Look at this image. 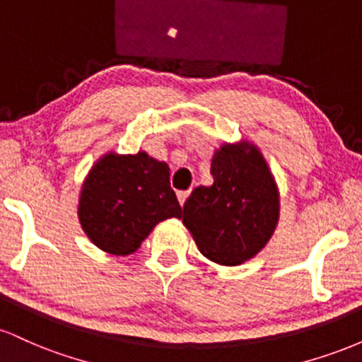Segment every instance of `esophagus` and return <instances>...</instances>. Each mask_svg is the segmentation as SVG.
I'll use <instances>...</instances> for the list:
<instances>
[{"label": "esophagus", "mask_w": 362, "mask_h": 362, "mask_svg": "<svg viewBox=\"0 0 362 362\" xmlns=\"http://www.w3.org/2000/svg\"><path fill=\"white\" fill-rule=\"evenodd\" d=\"M189 194H190V190H178V192H177L178 202H180L182 206L185 204V201H187V197H189Z\"/></svg>", "instance_id": "esophagus-1"}]
</instances>
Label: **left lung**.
<instances>
[{
    "mask_svg": "<svg viewBox=\"0 0 362 362\" xmlns=\"http://www.w3.org/2000/svg\"><path fill=\"white\" fill-rule=\"evenodd\" d=\"M211 187H197L184 204V224L207 259L238 265L269 242L279 218V195L264 156L224 144L211 161Z\"/></svg>",
    "mask_w": 362,
    "mask_h": 362,
    "instance_id": "obj_1",
    "label": "left lung"
}]
</instances>
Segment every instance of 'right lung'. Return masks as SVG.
<instances>
[{
    "mask_svg": "<svg viewBox=\"0 0 362 362\" xmlns=\"http://www.w3.org/2000/svg\"><path fill=\"white\" fill-rule=\"evenodd\" d=\"M78 214L85 233L98 248L129 255L158 223L180 218L182 207L170 187L168 165L138 153L107 155L91 168Z\"/></svg>",
    "mask_w": 362,
    "mask_h": 362,
    "instance_id": "add662e5",
    "label": "right lung"
}]
</instances>
